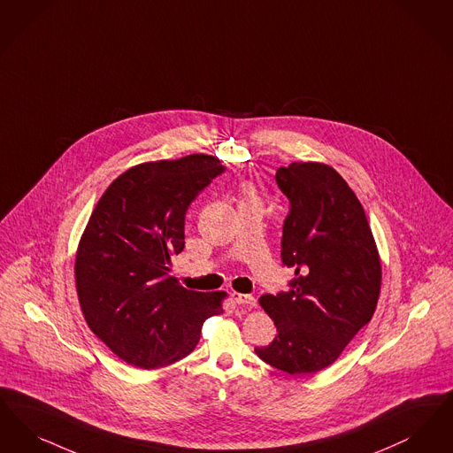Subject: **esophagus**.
Wrapping results in <instances>:
<instances>
[{
    "label": "esophagus",
    "instance_id": "esophagus-1",
    "mask_svg": "<svg viewBox=\"0 0 453 453\" xmlns=\"http://www.w3.org/2000/svg\"><path fill=\"white\" fill-rule=\"evenodd\" d=\"M232 299L235 301L236 304L242 306H256V297L254 296L242 295V293H232Z\"/></svg>",
    "mask_w": 453,
    "mask_h": 453
}]
</instances>
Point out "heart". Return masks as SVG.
I'll return each instance as SVG.
<instances>
[{"instance_id": "1", "label": "heart", "mask_w": 453, "mask_h": 453, "mask_svg": "<svg viewBox=\"0 0 453 453\" xmlns=\"http://www.w3.org/2000/svg\"><path fill=\"white\" fill-rule=\"evenodd\" d=\"M242 191H243V201H247V199H257L256 188H254L250 182L245 184Z\"/></svg>"}]
</instances>
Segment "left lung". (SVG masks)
Masks as SVG:
<instances>
[{"label":"left lung","instance_id":"obj_1","mask_svg":"<svg viewBox=\"0 0 453 453\" xmlns=\"http://www.w3.org/2000/svg\"><path fill=\"white\" fill-rule=\"evenodd\" d=\"M276 180L291 203L280 256L296 277L289 291L258 299L277 334L256 354L288 374H315L374 315L380 257L358 197L334 167L293 162Z\"/></svg>","mask_w":453,"mask_h":453}]
</instances>
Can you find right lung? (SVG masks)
<instances>
[{
	"instance_id": "add662e5",
	"label": "right lung",
	"mask_w": 453,
	"mask_h": 453,
	"mask_svg": "<svg viewBox=\"0 0 453 453\" xmlns=\"http://www.w3.org/2000/svg\"><path fill=\"white\" fill-rule=\"evenodd\" d=\"M223 169L204 154L134 165L99 197L81 235L74 277L84 319L134 367L191 354L204 319L223 313L225 291H191L171 274L184 249L186 211Z\"/></svg>"
}]
</instances>
